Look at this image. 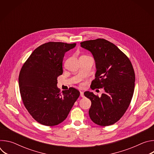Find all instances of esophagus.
Returning <instances> with one entry per match:
<instances>
[{"label": "esophagus", "instance_id": "1", "mask_svg": "<svg viewBox=\"0 0 154 154\" xmlns=\"http://www.w3.org/2000/svg\"><path fill=\"white\" fill-rule=\"evenodd\" d=\"M80 96H81L82 97H85L83 92H82V91H80Z\"/></svg>", "mask_w": 154, "mask_h": 154}]
</instances>
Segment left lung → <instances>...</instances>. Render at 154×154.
<instances>
[{
    "instance_id": "1",
    "label": "left lung",
    "mask_w": 154,
    "mask_h": 154,
    "mask_svg": "<svg viewBox=\"0 0 154 154\" xmlns=\"http://www.w3.org/2000/svg\"><path fill=\"white\" fill-rule=\"evenodd\" d=\"M80 45L91 52L96 62L91 88L105 90L100 97L93 92L84 93L91 101L90 117L99 125H112L124 115L132 99L135 81L133 66L116 46L106 39L85 41Z\"/></svg>"
}]
</instances>
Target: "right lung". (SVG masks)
<instances>
[{
  "mask_svg": "<svg viewBox=\"0 0 154 154\" xmlns=\"http://www.w3.org/2000/svg\"><path fill=\"white\" fill-rule=\"evenodd\" d=\"M75 43L49 42L37 48L23 64L19 75L23 103L38 122L54 126L67 118L80 92L71 87L60 93L57 77L63 74L65 53Z\"/></svg>",
  "mask_w": 154,
  "mask_h": 154,
  "instance_id": "obj_1",
  "label": "right lung"
}]
</instances>
